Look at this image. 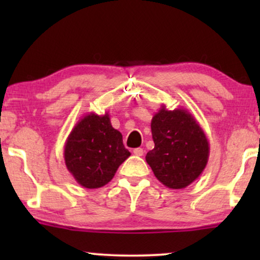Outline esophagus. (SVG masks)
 Instances as JSON below:
<instances>
[{"label": "esophagus", "mask_w": 260, "mask_h": 260, "mask_svg": "<svg viewBox=\"0 0 260 260\" xmlns=\"http://www.w3.org/2000/svg\"><path fill=\"white\" fill-rule=\"evenodd\" d=\"M134 154L136 156H143L144 150L142 148H136V149H134Z\"/></svg>", "instance_id": "esophagus-1"}]
</instances>
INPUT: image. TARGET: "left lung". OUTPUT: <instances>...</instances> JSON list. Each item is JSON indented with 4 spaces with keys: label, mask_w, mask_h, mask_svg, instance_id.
Returning a JSON list of instances; mask_svg holds the SVG:
<instances>
[{
    "label": "left lung",
    "mask_w": 260,
    "mask_h": 260,
    "mask_svg": "<svg viewBox=\"0 0 260 260\" xmlns=\"http://www.w3.org/2000/svg\"><path fill=\"white\" fill-rule=\"evenodd\" d=\"M151 134L155 147L145 159L159 182L182 189L201 175L208 162L209 142L190 112L162 105L151 119Z\"/></svg>",
    "instance_id": "obj_1"
}]
</instances>
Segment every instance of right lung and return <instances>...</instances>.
I'll list each match as a JSON object with an SVG mask.
<instances>
[{"mask_svg": "<svg viewBox=\"0 0 260 260\" xmlns=\"http://www.w3.org/2000/svg\"><path fill=\"white\" fill-rule=\"evenodd\" d=\"M129 156L122 134L111 125L109 112L103 116L90 112L81 117L63 147L66 168L88 189L109 183Z\"/></svg>", "mask_w": 260, "mask_h": 260, "instance_id": "right-lung-1", "label": "right lung"}]
</instances>
